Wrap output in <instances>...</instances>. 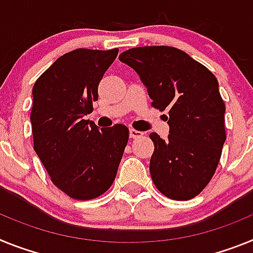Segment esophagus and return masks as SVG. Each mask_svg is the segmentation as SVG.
<instances>
[{
    "mask_svg": "<svg viewBox=\"0 0 253 253\" xmlns=\"http://www.w3.org/2000/svg\"><path fill=\"white\" fill-rule=\"evenodd\" d=\"M142 136H144V132H141V131H137L135 128L129 129V137L131 139H140Z\"/></svg>",
    "mask_w": 253,
    "mask_h": 253,
    "instance_id": "esophagus-1",
    "label": "esophagus"
}]
</instances>
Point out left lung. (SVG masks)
Segmentation results:
<instances>
[{
	"label": "left lung",
	"mask_w": 253,
	"mask_h": 253,
	"mask_svg": "<svg viewBox=\"0 0 253 253\" xmlns=\"http://www.w3.org/2000/svg\"><path fill=\"white\" fill-rule=\"evenodd\" d=\"M120 61L139 74L154 108L169 113L168 139L150 133L155 187L177 201L196 197L211 181L227 139L218 80L174 47L131 48L120 54Z\"/></svg>",
	"instance_id": "obj_1"
}]
</instances>
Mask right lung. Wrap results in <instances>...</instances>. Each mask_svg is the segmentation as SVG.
<instances>
[{"mask_svg":"<svg viewBox=\"0 0 253 253\" xmlns=\"http://www.w3.org/2000/svg\"><path fill=\"white\" fill-rule=\"evenodd\" d=\"M118 48H79L65 53L33 86L30 113L34 150L50 181L75 200L108 191L128 141V128H100L84 120L98 100V86Z\"/></svg>","mask_w":253,"mask_h":253,"instance_id":"1","label":"right lung"}]
</instances>
